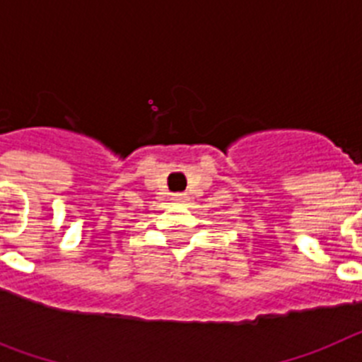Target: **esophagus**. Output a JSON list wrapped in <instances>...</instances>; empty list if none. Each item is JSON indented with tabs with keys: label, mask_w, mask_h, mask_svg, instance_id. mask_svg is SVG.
<instances>
[{
	"label": "esophagus",
	"mask_w": 362,
	"mask_h": 362,
	"mask_svg": "<svg viewBox=\"0 0 362 362\" xmlns=\"http://www.w3.org/2000/svg\"><path fill=\"white\" fill-rule=\"evenodd\" d=\"M173 200H175V202H184V200H187V197H185L184 193H178L173 194Z\"/></svg>",
	"instance_id": "34e87169"
}]
</instances>
